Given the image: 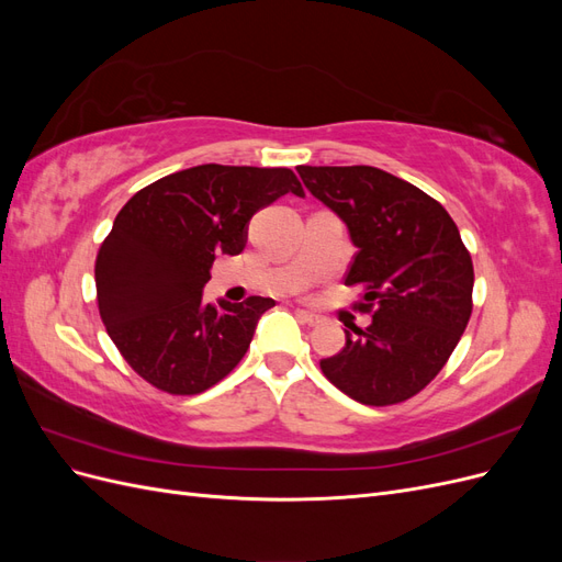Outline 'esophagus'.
<instances>
[{
	"label": "esophagus",
	"mask_w": 562,
	"mask_h": 562,
	"mask_svg": "<svg viewBox=\"0 0 562 562\" xmlns=\"http://www.w3.org/2000/svg\"><path fill=\"white\" fill-rule=\"evenodd\" d=\"M295 314H297V318H300L302 323H307V326H318V323H321V316H318V314H314V312L297 310Z\"/></svg>",
	"instance_id": "obj_1"
}]
</instances>
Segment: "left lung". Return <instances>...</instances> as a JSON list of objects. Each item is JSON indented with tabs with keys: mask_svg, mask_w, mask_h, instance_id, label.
Returning <instances> with one entry per match:
<instances>
[{
	"mask_svg": "<svg viewBox=\"0 0 562 562\" xmlns=\"http://www.w3.org/2000/svg\"><path fill=\"white\" fill-rule=\"evenodd\" d=\"M304 187L345 220L353 246L345 285L372 323L321 370L363 405H396L427 386L473 310V262L448 211L419 187L372 166H297Z\"/></svg>",
	"mask_w": 562,
	"mask_h": 562,
	"instance_id": "obj_1",
	"label": "left lung"
}]
</instances>
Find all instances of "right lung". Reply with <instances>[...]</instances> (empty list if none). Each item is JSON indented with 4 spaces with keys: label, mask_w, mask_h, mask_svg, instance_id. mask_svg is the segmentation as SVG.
Returning a JSON list of instances; mask_svg holds the SVG:
<instances>
[{
    "label": "right lung",
    "mask_w": 562,
    "mask_h": 562,
    "mask_svg": "<svg viewBox=\"0 0 562 562\" xmlns=\"http://www.w3.org/2000/svg\"><path fill=\"white\" fill-rule=\"evenodd\" d=\"M293 192L291 168L203 164L135 192L95 255L108 335L138 375L173 396L211 389L239 366L274 300L206 304L215 255H239L250 217Z\"/></svg>",
    "instance_id": "add662e5"
}]
</instances>
